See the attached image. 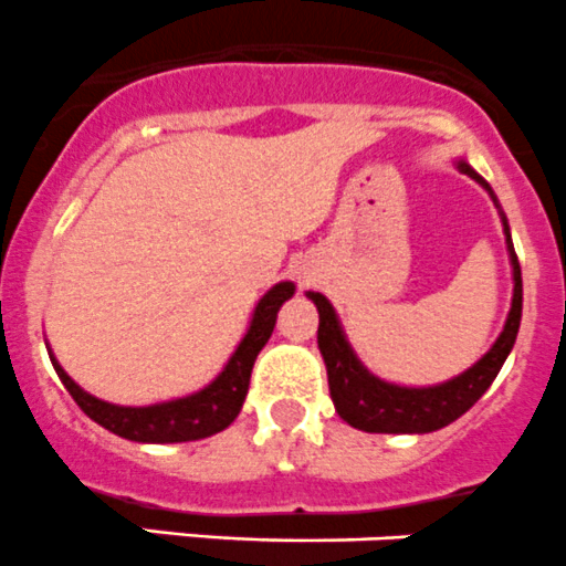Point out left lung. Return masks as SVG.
I'll list each match as a JSON object with an SVG mask.
<instances>
[{
    "label": "left lung",
    "mask_w": 566,
    "mask_h": 566,
    "mask_svg": "<svg viewBox=\"0 0 566 566\" xmlns=\"http://www.w3.org/2000/svg\"><path fill=\"white\" fill-rule=\"evenodd\" d=\"M453 166L468 174L470 179H475L490 193V199L495 201L497 212H501L503 234H506L509 262H512V310H509L506 323H503V332L497 334L495 343L490 345V350L475 365H470L468 370L448 378V381L429 384V387H406V384L378 378L356 356L332 301L323 293L306 290V298L317 306V315H321L317 348H321L323 361H326L328 392H332L334 409L348 426L367 431V434H429V431L451 426L490 389L506 356L512 354L514 339H517L520 317H523V273H520L517 254H514L506 212L501 210L495 190L490 188V182L481 174H475L464 160H453Z\"/></svg>",
    "instance_id": "obj_1"
}]
</instances>
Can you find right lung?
<instances>
[{
    "label": "right lung",
    "mask_w": 566,
    "mask_h": 566,
    "mask_svg": "<svg viewBox=\"0 0 566 566\" xmlns=\"http://www.w3.org/2000/svg\"><path fill=\"white\" fill-rule=\"evenodd\" d=\"M295 295L293 282H279L256 301L254 312L245 334L240 337L238 348L227 359L216 378L205 384L201 389L190 395H179V398L157 400V403L146 406H120L109 403V400L96 398V395L85 392L63 365L57 356L49 348V359H52L54 373L60 376L63 387L69 389L71 398L76 400L82 411L98 422L102 429L113 431L115 437H124L129 442H146V446H171V442H193L205 440V437L218 434V431L229 429L234 417L243 409V400L249 395L251 370H254L256 354L265 348L271 339L273 326H276V315L282 304Z\"/></svg>",
    "instance_id": "add662e5"
}]
</instances>
